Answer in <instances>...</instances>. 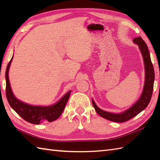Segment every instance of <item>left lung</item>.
Here are the masks:
<instances>
[{
	"mask_svg": "<svg viewBox=\"0 0 160 160\" xmlns=\"http://www.w3.org/2000/svg\"><path fill=\"white\" fill-rule=\"evenodd\" d=\"M133 42L138 45L141 53L144 59L145 66V81L144 89L142 91L141 97L136 102L129 108L128 110L122 112L121 113H112L109 112L104 111L98 108L94 101L92 100L93 106L95 110L100 116L115 122H124L131 120L138 114L147 108L151 99L152 90H153V84L155 80V73L152 64L151 62L150 53L148 49L147 44L140 36L137 37L133 39Z\"/></svg>",
	"mask_w": 160,
	"mask_h": 160,
	"instance_id": "1",
	"label": "left lung"
}]
</instances>
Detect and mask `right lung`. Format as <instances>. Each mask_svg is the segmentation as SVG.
Returning a JSON list of instances; mask_svg holds the SVG:
<instances>
[{"mask_svg": "<svg viewBox=\"0 0 160 160\" xmlns=\"http://www.w3.org/2000/svg\"><path fill=\"white\" fill-rule=\"evenodd\" d=\"M8 64L5 72L6 96L10 106L20 117L29 123L39 124L44 122H53L58 118L63 112L71 91L67 93L55 104L47 107L32 106L18 100L12 93L9 80V69L12 60Z\"/></svg>", "mask_w": 160, "mask_h": 160, "instance_id": "add662e5", "label": "right lung"}]
</instances>
